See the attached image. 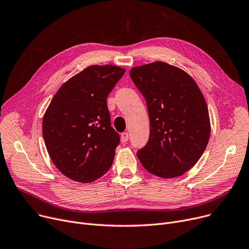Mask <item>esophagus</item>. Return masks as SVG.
Here are the masks:
<instances>
[{
  "mask_svg": "<svg viewBox=\"0 0 249 249\" xmlns=\"http://www.w3.org/2000/svg\"><path fill=\"white\" fill-rule=\"evenodd\" d=\"M128 139H129L128 132H123V133L121 134V141H122L123 143H126V142L128 141Z\"/></svg>",
  "mask_w": 249,
  "mask_h": 249,
  "instance_id": "1",
  "label": "esophagus"
}]
</instances>
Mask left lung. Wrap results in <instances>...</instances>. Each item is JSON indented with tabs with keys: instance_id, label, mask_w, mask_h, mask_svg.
I'll return each instance as SVG.
<instances>
[{
	"instance_id": "1",
	"label": "left lung",
	"mask_w": 249,
	"mask_h": 249,
	"mask_svg": "<svg viewBox=\"0 0 249 249\" xmlns=\"http://www.w3.org/2000/svg\"><path fill=\"white\" fill-rule=\"evenodd\" d=\"M144 96L150 134L137 151L142 166L162 178L181 176L193 167L207 146L210 121L205 99L183 70L164 62L130 70Z\"/></svg>"
}]
</instances>
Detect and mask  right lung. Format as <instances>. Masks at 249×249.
<instances>
[{
    "label": "right lung",
    "instance_id": "add662e5",
    "mask_svg": "<svg viewBox=\"0 0 249 249\" xmlns=\"http://www.w3.org/2000/svg\"><path fill=\"white\" fill-rule=\"evenodd\" d=\"M125 70L93 65L64 83L43 118L50 158L68 178L88 183L111 167L120 136L111 126L107 97Z\"/></svg>",
    "mask_w": 249,
    "mask_h": 249
}]
</instances>
